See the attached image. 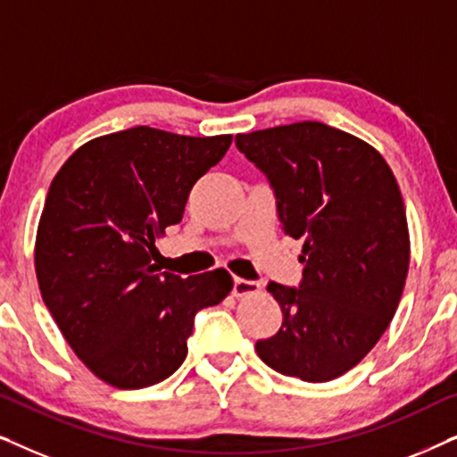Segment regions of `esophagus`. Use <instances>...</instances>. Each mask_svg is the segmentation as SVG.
Instances as JSON below:
<instances>
[{
  "instance_id": "esophagus-1",
  "label": "esophagus",
  "mask_w": 457,
  "mask_h": 457,
  "mask_svg": "<svg viewBox=\"0 0 457 457\" xmlns=\"http://www.w3.org/2000/svg\"><path fill=\"white\" fill-rule=\"evenodd\" d=\"M258 291H260V283H255V280H247V278H239V277L233 280V295L235 297H243V295H249V293H258Z\"/></svg>"
}]
</instances>
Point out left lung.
Masks as SVG:
<instances>
[{
	"mask_svg": "<svg viewBox=\"0 0 457 457\" xmlns=\"http://www.w3.org/2000/svg\"><path fill=\"white\" fill-rule=\"evenodd\" d=\"M235 143L268 179L283 233L303 241L299 285L266 287L283 324L255 352L285 377L327 383L377 345L402 299L410 237L397 180L377 149L322 122Z\"/></svg>",
	"mask_w": 457,
	"mask_h": 457,
	"instance_id": "1",
	"label": "left lung"
}]
</instances>
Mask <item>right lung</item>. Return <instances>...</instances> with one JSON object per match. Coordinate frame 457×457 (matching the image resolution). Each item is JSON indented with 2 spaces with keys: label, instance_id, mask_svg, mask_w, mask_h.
<instances>
[{
  "label": "right lung",
  "instance_id": "obj_1",
  "mask_svg": "<svg viewBox=\"0 0 457 457\" xmlns=\"http://www.w3.org/2000/svg\"><path fill=\"white\" fill-rule=\"evenodd\" d=\"M233 137L133 127L79 147L49 187L35 270L55 324L89 370L118 389L170 377L199 310L233 289L224 268L180 278L152 264L155 237L183 220L193 185Z\"/></svg>",
  "mask_w": 457,
  "mask_h": 457
}]
</instances>
